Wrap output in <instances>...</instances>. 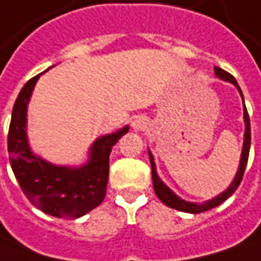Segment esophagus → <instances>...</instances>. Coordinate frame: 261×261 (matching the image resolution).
I'll return each instance as SVG.
<instances>
[{
    "label": "esophagus",
    "mask_w": 261,
    "mask_h": 261,
    "mask_svg": "<svg viewBox=\"0 0 261 261\" xmlns=\"http://www.w3.org/2000/svg\"><path fill=\"white\" fill-rule=\"evenodd\" d=\"M132 126H134V129L135 130H142V129H145L146 127V122L144 117H136L135 120L132 122Z\"/></svg>",
    "instance_id": "esophagus-1"
}]
</instances>
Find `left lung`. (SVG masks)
Here are the masks:
<instances>
[{
  "label": "left lung",
  "mask_w": 261,
  "mask_h": 261,
  "mask_svg": "<svg viewBox=\"0 0 261 261\" xmlns=\"http://www.w3.org/2000/svg\"><path fill=\"white\" fill-rule=\"evenodd\" d=\"M215 74L216 76L225 80L228 83H232L234 86H237L240 94L243 97V91L241 88L238 86L237 80L234 76L231 75L229 72L224 71L222 68H218L215 66ZM244 101V98H243ZM244 122H246V134H244V146H243V152H241V161H240V168L237 171L236 178L234 181L231 183V186L226 189L224 193H221L219 196L214 197L212 200H207L205 203L202 205H197V203H190V202H186L183 199H180L178 196L174 195L168 187H167L161 180L160 177L156 175V170H155V163H154V158H152V154L149 152V160H151V168H152V183H154V190H155V195L158 196V199L164 203V205L170 206L173 209H177V211H181V212H187V214H200V212H205V211H209L212 207H216L219 206L222 202H225L226 199L229 196H232V193L236 192L238 189V186L241 183L243 180V175H244V171H246V166L247 161H248V154H250V144H251V129H250V117H248V112H247V107L244 105Z\"/></svg>",
  "instance_id": "obj_1"
}]
</instances>
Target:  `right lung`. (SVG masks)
<instances>
[{"label": "right lung", "instance_id": "right-lung-1", "mask_svg": "<svg viewBox=\"0 0 261 261\" xmlns=\"http://www.w3.org/2000/svg\"><path fill=\"white\" fill-rule=\"evenodd\" d=\"M39 76L25 83L13 107L8 129L10 163L23 193L37 209L55 218L75 219L103 202L109 180V156L129 127L98 138L91 146L86 166L69 168L46 163L30 151L25 135L27 103Z\"/></svg>", "mask_w": 261, "mask_h": 261}]
</instances>
